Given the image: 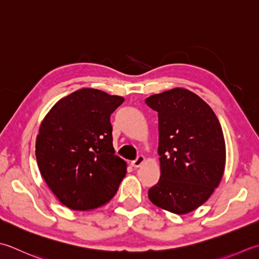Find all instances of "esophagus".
I'll return each instance as SVG.
<instances>
[{
  "label": "esophagus",
  "mask_w": 259,
  "mask_h": 259,
  "mask_svg": "<svg viewBox=\"0 0 259 259\" xmlns=\"http://www.w3.org/2000/svg\"><path fill=\"white\" fill-rule=\"evenodd\" d=\"M144 161H145V157L143 155H139L133 162H132V165H133L134 167H139L143 164Z\"/></svg>",
  "instance_id": "34e87169"
}]
</instances>
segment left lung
<instances>
[{"label": "left lung", "mask_w": 259, "mask_h": 259, "mask_svg": "<svg viewBox=\"0 0 259 259\" xmlns=\"http://www.w3.org/2000/svg\"><path fill=\"white\" fill-rule=\"evenodd\" d=\"M145 103L159 116L161 156V177L149 199L170 212L188 213L207 201L223 178V130L209 105L188 89L152 95Z\"/></svg>", "instance_id": "left-lung-1"}]
</instances>
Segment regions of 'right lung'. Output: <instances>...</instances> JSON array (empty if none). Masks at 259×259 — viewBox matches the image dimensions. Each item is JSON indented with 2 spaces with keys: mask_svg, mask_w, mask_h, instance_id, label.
Returning <instances> with one entry per match:
<instances>
[{
  "mask_svg": "<svg viewBox=\"0 0 259 259\" xmlns=\"http://www.w3.org/2000/svg\"><path fill=\"white\" fill-rule=\"evenodd\" d=\"M123 102L120 96L83 88L60 99L41 123L36 163L66 207L96 209L117 192L126 162L115 154L110 115Z\"/></svg>",
  "mask_w": 259,
  "mask_h": 259,
  "instance_id": "add662e5",
  "label": "right lung"
}]
</instances>
